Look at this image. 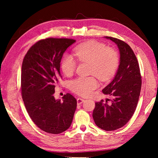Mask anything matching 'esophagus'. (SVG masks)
<instances>
[{"label": "esophagus", "mask_w": 158, "mask_h": 158, "mask_svg": "<svg viewBox=\"0 0 158 158\" xmlns=\"http://www.w3.org/2000/svg\"><path fill=\"white\" fill-rule=\"evenodd\" d=\"M84 101H85V100H84V99H82V98H78L77 99V104H78V105L82 104Z\"/></svg>", "instance_id": "1"}]
</instances>
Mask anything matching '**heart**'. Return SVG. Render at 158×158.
I'll list each match as a JSON object with an SVG mask.
<instances>
[{
    "label": "heart",
    "mask_w": 158,
    "mask_h": 158,
    "mask_svg": "<svg viewBox=\"0 0 158 158\" xmlns=\"http://www.w3.org/2000/svg\"><path fill=\"white\" fill-rule=\"evenodd\" d=\"M74 55L80 62L89 63V73L94 74L102 81L111 79L118 64L117 52L95 41H87L76 47ZM60 65L63 73L70 76L76 69V62L73 56L65 54L61 60ZM98 85V81L93 76H81L70 82L71 89L83 96H88Z\"/></svg>",
    "instance_id": "heart-1"
}]
</instances>
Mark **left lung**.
I'll list each match as a JSON object with an SVG mask.
<instances>
[{"label": "left lung", "mask_w": 158, "mask_h": 158, "mask_svg": "<svg viewBox=\"0 0 158 158\" xmlns=\"http://www.w3.org/2000/svg\"><path fill=\"white\" fill-rule=\"evenodd\" d=\"M104 37L117 45L120 60L113 80L102 90L112 99H107L106 102L102 99L95 103L93 118L98 127L111 131L125 125L133 115L140 96L142 80L137 59L131 47L117 38Z\"/></svg>", "instance_id": "8db88e82"}]
</instances>
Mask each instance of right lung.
Here are the masks:
<instances>
[{
	"instance_id": "right-lung-1",
	"label": "right lung",
	"mask_w": 158,
	"mask_h": 158,
	"mask_svg": "<svg viewBox=\"0 0 158 158\" xmlns=\"http://www.w3.org/2000/svg\"><path fill=\"white\" fill-rule=\"evenodd\" d=\"M76 41L47 38L28 50L23 60L22 96L31 120L42 131L60 134L70 127L77 106L76 99L66 94L56 99L55 88L61 77L60 66L65 51Z\"/></svg>"
}]
</instances>
